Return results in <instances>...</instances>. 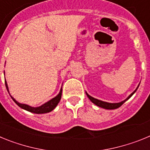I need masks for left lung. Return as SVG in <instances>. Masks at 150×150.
<instances>
[{
    "mask_svg": "<svg viewBox=\"0 0 150 150\" xmlns=\"http://www.w3.org/2000/svg\"><path fill=\"white\" fill-rule=\"evenodd\" d=\"M139 86H140V84L138 85V86L137 87V88H136V89H135L134 91L133 92H132V93L131 94V95H130L126 99H125V100H122V101L120 102V103H108V102L103 101V100H98V99H96V98H93V97L90 96V95L87 93L86 91V95L88 96V98H89V100H91V101L92 102L93 104H95V105L98 106V107H102V108H104V109L114 110V109H117V108H119L120 107H121V106L124 104L125 102L126 101V100H128V99H129L130 98H131V97H132V95L135 93V91H137V89L138 88Z\"/></svg>",
    "mask_w": 150,
    "mask_h": 150,
    "instance_id": "obj_1",
    "label": "left lung"
}]
</instances>
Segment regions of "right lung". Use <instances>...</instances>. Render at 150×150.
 I'll return each mask as SVG.
<instances>
[{
    "instance_id": "1",
    "label": "right lung",
    "mask_w": 150,
    "mask_h": 150,
    "mask_svg": "<svg viewBox=\"0 0 150 150\" xmlns=\"http://www.w3.org/2000/svg\"><path fill=\"white\" fill-rule=\"evenodd\" d=\"M5 85H6V88L7 89L8 92H9V88H8L7 83L6 81H5ZM62 87L61 88L60 91H59V95L55 96V98H53L52 99L50 100L49 101H47L46 103L43 104V105L40 106L38 107H30V106L28 105V104H21V103H18L17 100H16L15 99L13 98V97L10 95V97L12 98V99L13 100V101L15 102L16 104L19 107H21L22 109L25 110L29 111L30 112H34V113H37V114H41V113H46V112H50L52 110H53L55 109L56 106L58 105V104L59 103L61 100V98H62ZM10 94V92H9Z\"/></svg>"
}]
</instances>
